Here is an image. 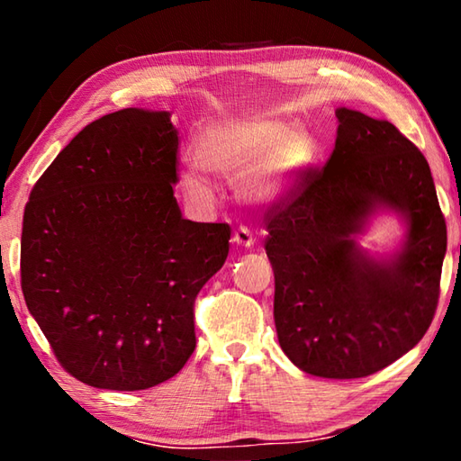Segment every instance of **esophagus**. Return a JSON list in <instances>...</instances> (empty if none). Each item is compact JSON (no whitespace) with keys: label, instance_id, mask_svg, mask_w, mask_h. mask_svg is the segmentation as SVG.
I'll return each instance as SVG.
<instances>
[{"label":"esophagus","instance_id":"esophagus-1","mask_svg":"<svg viewBox=\"0 0 461 461\" xmlns=\"http://www.w3.org/2000/svg\"><path fill=\"white\" fill-rule=\"evenodd\" d=\"M231 241H233V244H236V246H241V248H252L256 238L252 236V231H249L248 228H240V230L233 231Z\"/></svg>","mask_w":461,"mask_h":461}]
</instances>
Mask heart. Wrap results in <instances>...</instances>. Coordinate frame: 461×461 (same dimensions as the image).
<instances>
[{"label":"heart","mask_w":461,"mask_h":461,"mask_svg":"<svg viewBox=\"0 0 461 461\" xmlns=\"http://www.w3.org/2000/svg\"><path fill=\"white\" fill-rule=\"evenodd\" d=\"M197 167L236 185L240 201L249 207H270L291 197L313 158V144L293 123L267 118L223 120L207 126L194 140ZM186 197L212 205L215 191L194 170L183 173Z\"/></svg>","instance_id":"1"}]
</instances>
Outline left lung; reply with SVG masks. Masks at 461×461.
<instances>
[{
	"label": "left lung",
	"instance_id": "left-lung-1",
	"mask_svg": "<svg viewBox=\"0 0 461 461\" xmlns=\"http://www.w3.org/2000/svg\"><path fill=\"white\" fill-rule=\"evenodd\" d=\"M338 138L321 170L267 217L278 343L296 368L362 378L417 346L433 321L447 228L431 170L393 123L338 107ZM405 223L399 250L359 246L374 216Z\"/></svg>",
	"mask_w": 461,
	"mask_h": 461
}]
</instances>
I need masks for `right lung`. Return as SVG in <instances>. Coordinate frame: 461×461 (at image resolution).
Here are the masks:
<instances>
[{"label": "right lung", "mask_w": 461, "mask_h": 461, "mask_svg": "<svg viewBox=\"0 0 461 461\" xmlns=\"http://www.w3.org/2000/svg\"><path fill=\"white\" fill-rule=\"evenodd\" d=\"M176 150L168 112L122 109L85 126L30 193L22 293L62 368L89 386H156L194 349V296L231 231L185 220Z\"/></svg>", "instance_id": "1"}]
</instances>
